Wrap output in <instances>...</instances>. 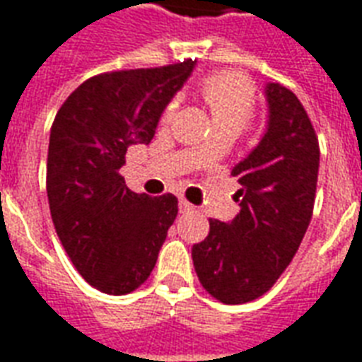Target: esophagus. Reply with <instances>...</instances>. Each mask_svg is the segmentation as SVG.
I'll list each match as a JSON object with an SVG mask.
<instances>
[{
    "mask_svg": "<svg viewBox=\"0 0 362 362\" xmlns=\"http://www.w3.org/2000/svg\"><path fill=\"white\" fill-rule=\"evenodd\" d=\"M179 210H181L183 214H189V212H192V210H194V206H192L191 202H187L185 199H181V200H179Z\"/></svg>",
    "mask_w": 362,
    "mask_h": 362,
    "instance_id": "esophagus-1",
    "label": "esophagus"
}]
</instances>
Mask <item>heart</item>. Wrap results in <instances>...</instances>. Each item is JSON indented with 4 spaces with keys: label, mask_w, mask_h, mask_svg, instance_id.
<instances>
[{
    "label": "heart",
    "mask_w": 362,
    "mask_h": 362,
    "mask_svg": "<svg viewBox=\"0 0 362 362\" xmlns=\"http://www.w3.org/2000/svg\"><path fill=\"white\" fill-rule=\"evenodd\" d=\"M200 96L208 105L214 129H231L235 133H241L255 117L257 102H255L252 86L239 75L218 73L208 76L200 86ZM173 112H175V102H171L165 107L162 119L170 121ZM197 154H204V146H199Z\"/></svg>",
    "instance_id": "heart-1"
}]
</instances>
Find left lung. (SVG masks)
I'll return each mask as SVG.
<instances>
[{
    "mask_svg": "<svg viewBox=\"0 0 362 362\" xmlns=\"http://www.w3.org/2000/svg\"><path fill=\"white\" fill-rule=\"evenodd\" d=\"M268 125L257 148L231 171L241 183L239 214L210 220L192 245V264L214 299L243 305L258 299L284 274L313 218L320 148L305 107L279 83L266 86Z\"/></svg>",
    "mask_w": 362,
    "mask_h": 362,
    "instance_id": "obj_1",
    "label": "left lung"
}]
</instances>
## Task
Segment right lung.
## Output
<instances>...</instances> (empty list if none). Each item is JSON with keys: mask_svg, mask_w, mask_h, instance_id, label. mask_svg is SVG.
Wrapping results in <instances>:
<instances>
[{"mask_svg": "<svg viewBox=\"0 0 362 362\" xmlns=\"http://www.w3.org/2000/svg\"><path fill=\"white\" fill-rule=\"evenodd\" d=\"M194 69L192 59L84 81L55 115L46 189L54 228L78 274L107 295L148 279L177 199L127 189V150L148 144L165 105Z\"/></svg>", "mask_w": 362, "mask_h": 362, "instance_id": "obj_1", "label": "right lung"}]
</instances>
